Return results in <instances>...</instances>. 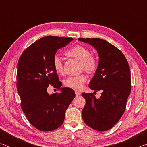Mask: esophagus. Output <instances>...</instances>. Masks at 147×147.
<instances>
[{"mask_svg": "<svg viewBox=\"0 0 147 147\" xmlns=\"http://www.w3.org/2000/svg\"><path fill=\"white\" fill-rule=\"evenodd\" d=\"M75 94H76V95L77 96L80 95V92H78V91H75Z\"/></svg>", "mask_w": 147, "mask_h": 147, "instance_id": "obj_1", "label": "esophagus"}]
</instances>
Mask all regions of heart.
<instances>
[{"label": "heart", "mask_w": 147, "mask_h": 147, "mask_svg": "<svg viewBox=\"0 0 147 147\" xmlns=\"http://www.w3.org/2000/svg\"><path fill=\"white\" fill-rule=\"evenodd\" d=\"M65 54L67 56L73 58L80 61V70L89 74H94L98 67V62L96 57L91 54V52L86 47L79 45L74 46L65 51ZM53 66L55 71L58 74H63V65L60 58L55 56L53 59ZM87 80V77L84 74L76 76H69L64 80V85L67 88L80 90L82 88L83 84Z\"/></svg>", "instance_id": "obj_1"}]
</instances>
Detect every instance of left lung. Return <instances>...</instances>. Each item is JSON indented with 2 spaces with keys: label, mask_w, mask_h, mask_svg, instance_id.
<instances>
[{
  "label": "left lung",
  "mask_w": 147,
  "mask_h": 147,
  "mask_svg": "<svg viewBox=\"0 0 147 147\" xmlns=\"http://www.w3.org/2000/svg\"><path fill=\"white\" fill-rule=\"evenodd\" d=\"M78 40L90 44L98 52V67L89 88L95 92L102 91L98 99L92 93H82L86 100L82 119L94 130H110L123 115L131 92V73L127 59L120 50L104 39Z\"/></svg>",
  "instance_id": "8db88e82"
}]
</instances>
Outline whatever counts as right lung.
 Masks as SVG:
<instances>
[{
	"instance_id": "obj_1",
	"label": "right lung",
	"mask_w": 147,
	"mask_h": 147,
	"mask_svg": "<svg viewBox=\"0 0 147 147\" xmlns=\"http://www.w3.org/2000/svg\"><path fill=\"white\" fill-rule=\"evenodd\" d=\"M73 39L43 37L27 47L17 63L16 85L21 109L30 123L40 131H53L61 126L66 109L75 97L73 89L61 88L62 83L53 66L57 50ZM49 85L61 92L49 95Z\"/></svg>"
}]
</instances>
